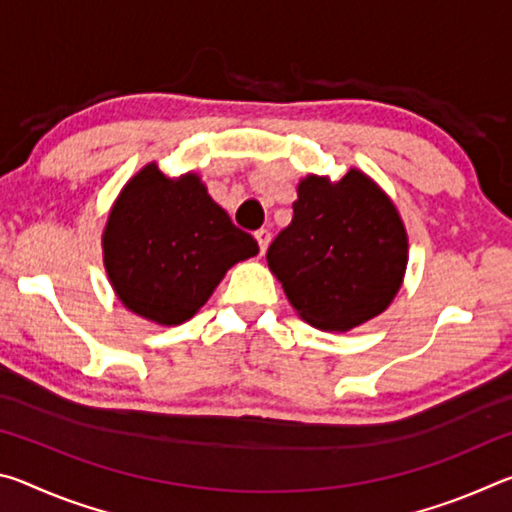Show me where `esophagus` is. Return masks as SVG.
<instances>
[{"mask_svg":"<svg viewBox=\"0 0 512 512\" xmlns=\"http://www.w3.org/2000/svg\"><path fill=\"white\" fill-rule=\"evenodd\" d=\"M255 239H257V244H259V253H266L268 241H271V232H268L266 228L257 230V232H255Z\"/></svg>","mask_w":512,"mask_h":512,"instance_id":"1","label":"esophagus"}]
</instances>
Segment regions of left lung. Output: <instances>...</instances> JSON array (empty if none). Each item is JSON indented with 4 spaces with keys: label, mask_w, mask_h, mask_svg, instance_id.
<instances>
[{
    "label": "left lung",
    "mask_w": 512,
    "mask_h": 512,
    "mask_svg": "<svg viewBox=\"0 0 512 512\" xmlns=\"http://www.w3.org/2000/svg\"><path fill=\"white\" fill-rule=\"evenodd\" d=\"M266 259L309 325L345 332L391 305L406 268V232L395 205L361 171L339 183L309 176Z\"/></svg>",
    "instance_id": "left-lung-1"
}]
</instances>
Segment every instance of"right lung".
I'll return each mask as SVG.
<instances>
[{
  "instance_id": "add662e5",
  "label": "right lung",
  "mask_w": 512,
  "mask_h": 512,
  "mask_svg": "<svg viewBox=\"0 0 512 512\" xmlns=\"http://www.w3.org/2000/svg\"><path fill=\"white\" fill-rule=\"evenodd\" d=\"M259 253L194 173L171 180L149 164L124 187L103 232L119 300L160 325H180L212 296L232 264Z\"/></svg>"
}]
</instances>
